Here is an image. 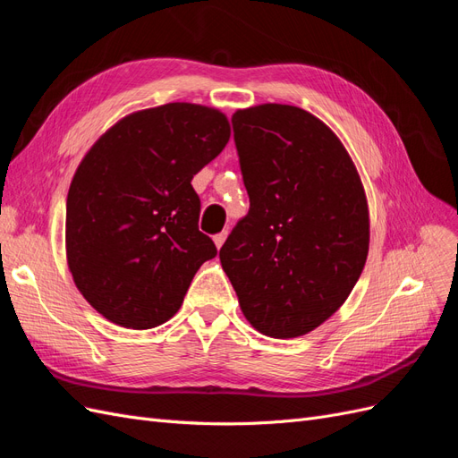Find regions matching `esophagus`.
<instances>
[{
    "label": "esophagus",
    "instance_id": "esophagus-1",
    "mask_svg": "<svg viewBox=\"0 0 458 458\" xmlns=\"http://www.w3.org/2000/svg\"><path fill=\"white\" fill-rule=\"evenodd\" d=\"M225 239H227V231H221V233L214 234V244H216L217 248H221V246H224Z\"/></svg>",
    "mask_w": 458,
    "mask_h": 458
}]
</instances>
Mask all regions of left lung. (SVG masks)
<instances>
[{
	"instance_id": "obj_1",
	"label": "left lung",
	"mask_w": 458,
	"mask_h": 458,
	"mask_svg": "<svg viewBox=\"0 0 458 458\" xmlns=\"http://www.w3.org/2000/svg\"><path fill=\"white\" fill-rule=\"evenodd\" d=\"M250 210L221 246V267L256 330L298 338L348 300L369 254V206L348 150L293 105L231 118Z\"/></svg>"
}]
</instances>
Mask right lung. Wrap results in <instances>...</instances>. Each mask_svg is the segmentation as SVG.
Instances as JSON below:
<instances>
[{"label": "right lung", "mask_w": 458, "mask_h": 458, "mask_svg": "<svg viewBox=\"0 0 458 458\" xmlns=\"http://www.w3.org/2000/svg\"><path fill=\"white\" fill-rule=\"evenodd\" d=\"M229 137L217 108L168 103L123 116L81 158L66 199V261L81 296L110 323H165L216 258L199 231L191 179Z\"/></svg>", "instance_id": "add662e5"}]
</instances>
